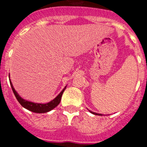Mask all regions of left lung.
Listing matches in <instances>:
<instances>
[{
  "label": "left lung",
  "mask_w": 147,
  "mask_h": 147,
  "mask_svg": "<svg viewBox=\"0 0 147 147\" xmlns=\"http://www.w3.org/2000/svg\"><path fill=\"white\" fill-rule=\"evenodd\" d=\"M91 113V114H94V115H98V116H102V114H97V113H95V112H93V111H89Z\"/></svg>",
  "instance_id": "1"
}]
</instances>
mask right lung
<instances>
[{"instance_id":"1","label":"right lung","mask_w":147,"mask_h":147,"mask_svg":"<svg viewBox=\"0 0 147 147\" xmlns=\"http://www.w3.org/2000/svg\"><path fill=\"white\" fill-rule=\"evenodd\" d=\"M10 77V75H9ZM10 80V84H11V88H12L13 91V94L15 95L16 98H17L18 102L21 104V105L23 107H24L26 109L29 110L30 111H33L34 113H46L49 112V111H51L52 109L55 108V107H57L58 105L60 103L61 100V96L63 95V91L66 89V86H65V88H63L61 91V92L54 98L52 101H51L50 102L46 103V104H38V103H33L31 101H26V100L24 99V98H21L19 95H18V93L16 92V91L15 90V88L13 86V84L11 83V79Z\"/></svg>"}]
</instances>
